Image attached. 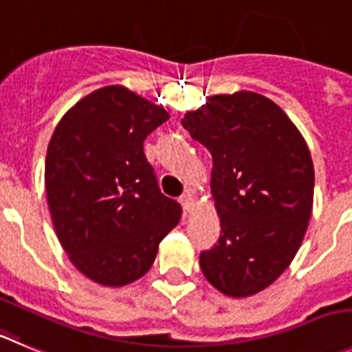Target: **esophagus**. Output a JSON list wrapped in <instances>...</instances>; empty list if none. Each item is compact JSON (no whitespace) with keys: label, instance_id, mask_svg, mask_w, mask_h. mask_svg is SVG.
<instances>
[{"label":"esophagus","instance_id":"1","mask_svg":"<svg viewBox=\"0 0 352 352\" xmlns=\"http://www.w3.org/2000/svg\"><path fill=\"white\" fill-rule=\"evenodd\" d=\"M180 203H182L186 212H191L192 206H195V195H192V192H184V195L180 196Z\"/></svg>","mask_w":352,"mask_h":352}]
</instances>
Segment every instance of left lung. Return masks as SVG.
I'll use <instances>...</instances> for the list:
<instances>
[{
    "label": "left lung",
    "instance_id": "1",
    "mask_svg": "<svg viewBox=\"0 0 352 352\" xmlns=\"http://www.w3.org/2000/svg\"><path fill=\"white\" fill-rule=\"evenodd\" d=\"M212 154L221 238L201 252L206 280L229 297L267 288L290 265L313 212L314 166L304 137L272 100L210 97L182 120Z\"/></svg>",
    "mask_w": 352,
    "mask_h": 352
}]
</instances>
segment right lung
<instances>
[{"label":"right lung","instance_id":"obj_1","mask_svg":"<svg viewBox=\"0 0 352 352\" xmlns=\"http://www.w3.org/2000/svg\"><path fill=\"white\" fill-rule=\"evenodd\" d=\"M168 120L163 107L123 87L81 98L58 121L47 151L52 222L78 271L123 287L153 265L182 206L160 191L144 140Z\"/></svg>","mask_w":352,"mask_h":352}]
</instances>
